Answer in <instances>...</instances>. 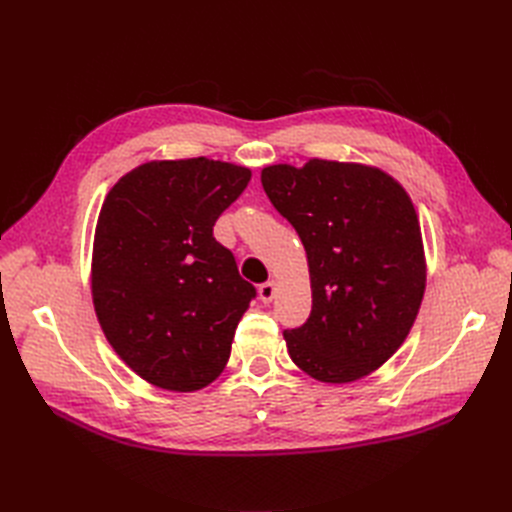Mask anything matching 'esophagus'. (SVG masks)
I'll return each mask as SVG.
<instances>
[{
  "label": "esophagus",
  "mask_w": 512,
  "mask_h": 512,
  "mask_svg": "<svg viewBox=\"0 0 512 512\" xmlns=\"http://www.w3.org/2000/svg\"><path fill=\"white\" fill-rule=\"evenodd\" d=\"M258 295H260L262 303H271L273 297H275V282L269 280V282H265V284H260Z\"/></svg>",
  "instance_id": "obj_1"
}]
</instances>
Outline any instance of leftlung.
Masks as SVG:
<instances>
[{"label":"left lung","mask_w":512,"mask_h":512,"mask_svg":"<svg viewBox=\"0 0 512 512\" xmlns=\"http://www.w3.org/2000/svg\"><path fill=\"white\" fill-rule=\"evenodd\" d=\"M260 181L308 254L312 312L284 331L290 359L325 383L370 375L405 342L424 297L411 198L377 168L325 159L269 165Z\"/></svg>","instance_id":"1"}]
</instances>
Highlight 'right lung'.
Returning a JSON list of instances; mask_svg holds the SVG:
<instances>
[{
  "label": "right lung",
  "instance_id": "right-lung-1",
  "mask_svg": "<svg viewBox=\"0 0 512 512\" xmlns=\"http://www.w3.org/2000/svg\"><path fill=\"white\" fill-rule=\"evenodd\" d=\"M250 178L241 165L204 157L150 161L124 174L103 202L94 310L122 362L157 388L200 390L228 362L256 288L213 226Z\"/></svg>",
  "mask_w": 512,
  "mask_h": 512
}]
</instances>
